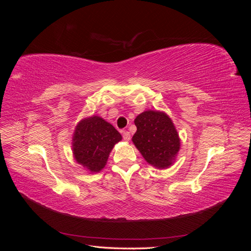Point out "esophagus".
I'll return each instance as SVG.
<instances>
[{
    "label": "esophagus",
    "mask_w": 251,
    "mask_h": 251,
    "mask_svg": "<svg viewBox=\"0 0 251 251\" xmlns=\"http://www.w3.org/2000/svg\"><path fill=\"white\" fill-rule=\"evenodd\" d=\"M123 137H124V139L126 141H128V140L131 139V134L128 133L127 131H123Z\"/></svg>",
    "instance_id": "34e87169"
}]
</instances>
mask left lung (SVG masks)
<instances>
[{
    "label": "left lung",
    "instance_id": "1",
    "mask_svg": "<svg viewBox=\"0 0 251 251\" xmlns=\"http://www.w3.org/2000/svg\"><path fill=\"white\" fill-rule=\"evenodd\" d=\"M137 131L133 142L147 162L158 169L173 163L180 149V139L171 118L162 112L146 111L135 119Z\"/></svg>",
    "mask_w": 251,
    "mask_h": 251
}]
</instances>
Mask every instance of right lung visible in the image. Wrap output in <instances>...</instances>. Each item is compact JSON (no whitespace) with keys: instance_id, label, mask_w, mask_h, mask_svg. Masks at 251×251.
Returning <instances> with one entry per match:
<instances>
[{"instance_id":"1","label":"right lung","mask_w":251,"mask_h":251,"mask_svg":"<svg viewBox=\"0 0 251 251\" xmlns=\"http://www.w3.org/2000/svg\"><path fill=\"white\" fill-rule=\"evenodd\" d=\"M120 140V133L101 117L83 119L73 135L75 160L90 172H100L107 163L113 147Z\"/></svg>"}]
</instances>
